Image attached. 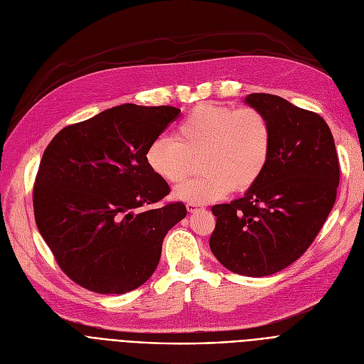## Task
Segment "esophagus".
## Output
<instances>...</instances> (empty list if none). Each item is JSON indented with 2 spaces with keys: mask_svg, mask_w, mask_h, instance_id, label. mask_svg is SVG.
I'll list each match as a JSON object with an SVG mask.
<instances>
[{
  "mask_svg": "<svg viewBox=\"0 0 364 364\" xmlns=\"http://www.w3.org/2000/svg\"><path fill=\"white\" fill-rule=\"evenodd\" d=\"M186 208H187L188 213H196V211H199V209H203L202 205H199V203H192V202H188V203L186 205Z\"/></svg>",
  "mask_w": 364,
  "mask_h": 364,
  "instance_id": "obj_1",
  "label": "esophagus"
}]
</instances>
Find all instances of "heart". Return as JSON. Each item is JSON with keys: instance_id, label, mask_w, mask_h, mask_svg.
I'll return each instance as SVG.
<instances>
[{"instance_id": "b5f03b06", "label": "heart", "mask_w": 364, "mask_h": 364, "mask_svg": "<svg viewBox=\"0 0 364 364\" xmlns=\"http://www.w3.org/2000/svg\"><path fill=\"white\" fill-rule=\"evenodd\" d=\"M270 153L272 127L264 113L206 102L186 114L174 137L159 136L147 146L146 164L166 183H178L199 156L202 174L180 183L174 196L200 205L252 187Z\"/></svg>"}]
</instances>
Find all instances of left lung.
Masks as SVG:
<instances>
[{
	"instance_id": "left-lung-1",
	"label": "left lung",
	"mask_w": 364,
	"mask_h": 364,
	"mask_svg": "<svg viewBox=\"0 0 364 364\" xmlns=\"http://www.w3.org/2000/svg\"><path fill=\"white\" fill-rule=\"evenodd\" d=\"M245 103L270 122V159L243 198L211 208L217 224L209 247L227 270L262 277L309 250L333 208L339 162L320 114L265 92Z\"/></svg>"
}]
</instances>
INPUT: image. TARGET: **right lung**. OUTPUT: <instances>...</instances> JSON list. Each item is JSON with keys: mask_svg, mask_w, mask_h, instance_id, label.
I'll return each instance as SVG.
<instances>
[{"mask_svg": "<svg viewBox=\"0 0 364 364\" xmlns=\"http://www.w3.org/2000/svg\"><path fill=\"white\" fill-rule=\"evenodd\" d=\"M172 106L121 105L69 125L47 146L33 184L35 221L69 279L97 294L137 289L156 270L183 202L146 164L147 146L178 118Z\"/></svg>", "mask_w": 364, "mask_h": 364, "instance_id": "add662e5", "label": "right lung"}]
</instances>
